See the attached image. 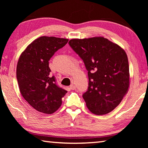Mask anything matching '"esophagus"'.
Returning <instances> with one entry per match:
<instances>
[{
    "instance_id": "1",
    "label": "esophagus",
    "mask_w": 148,
    "mask_h": 148,
    "mask_svg": "<svg viewBox=\"0 0 148 148\" xmlns=\"http://www.w3.org/2000/svg\"><path fill=\"white\" fill-rule=\"evenodd\" d=\"M70 88H71L72 90H74L76 89V86H75L74 84H72L70 86Z\"/></svg>"
}]
</instances>
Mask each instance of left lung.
Here are the masks:
<instances>
[{"label": "left lung", "instance_id": "1", "mask_svg": "<svg viewBox=\"0 0 148 148\" xmlns=\"http://www.w3.org/2000/svg\"><path fill=\"white\" fill-rule=\"evenodd\" d=\"M88 71V88L83 94L93 114H106L121 102L129 87V65L120 46L103 37L69 40Z\"/></svg>", "mask_w": 148, "mask_h": 148}]
</instances>
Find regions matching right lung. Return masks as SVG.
Returning <instances> with one entry per match:
<instances>
[{
	"label": "right lung",
	"instance_id": "add662e5",
	"mask_svg": "<svg viewBox=\"0 0 148 148\" xmlns=\"http://www.w3.org/2000/svg\"><path fill=\"white\" fill-rule=\"evenodd\" d=\"M68 39L43 36L36 39L21 53L16 67L20 93L37 111L52 114L61 106L67 91L51 76L49 60Z\"/></svg>",
	"mask_w": 148,
	"mask_h": 148
}]
</instances>
